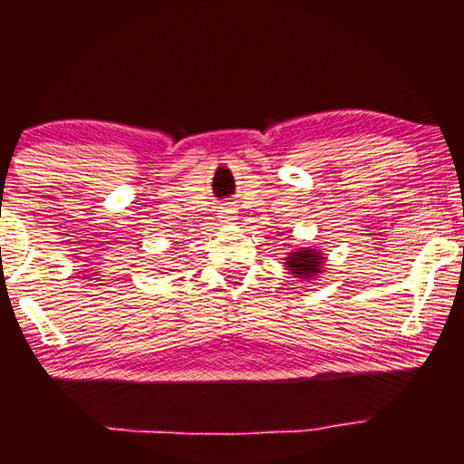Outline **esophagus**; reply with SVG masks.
Returning a JSON list of instances; mask_svg holds the SVG:
<instances>
[{
    "mask_svg": "<svg viewBox=\"0 0 464 464\" xmlns=\"http://www.w3.org/2000/svg\"><path fill=\"white\" fill-rule=\"evenodd\" d=\"M235 217H237V210H235L233 204H225V207L218 210V218H221L223 223H233Z\"/></svg>",
    "mask_w": 464,
    "mask_h": 464,
    "instance_id": "34e87169",
    "label": "esophagus"
}]
</instances>
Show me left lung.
Wrapping results in <instances>:
<instances>
[{
  "label": "left lung",
  "mask_w": 464,
  "mask_h": 464,
  "mask_svg": "<svg viewBox=\"0 0 464 464\" xmlns=\"http://www.w3.org/2000/svg\"><path fill=\"white\" fill-rule=\"evenodd\" d=\"M285 266L288 274L298 280H315L325 268V254L315 247H298L288 251L285 257Z\"/></svg>",
  "instance_id": "obj_1"
}]
</instances>
